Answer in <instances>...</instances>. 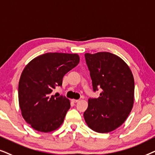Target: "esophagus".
Returning a JSON list of instances; mask_svg holds the SVG:
<instances>
[{"label":"esophagus","mask_w":155,"mask_h":155,"mask_svg":"<svg viewBox=\"0 0 155 155\" xmlns=\"http://www.w3.org/2000/svg\"><path fill=\"white\" fill-rule=\"evenodd\" d=\"M79 100H78V99H71V101L74 102V103H77L79 102Z\"/></svg>","instance_id":"obj_1"}]
</instances>
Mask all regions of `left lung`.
I'll use <instances>...</instances> for the list:
<instances>
[{
  "label": "left lung",
  "instance_id": "8db88e82",
  "mask_svg": "<svg viewBox=\"0 0 155 155\" xmlns=\"http://www.w3.org/2000/svg\"><path fill=\"white\" fill-rule=\"evenodd\" d=\"M94 91L101 88L98 98L88 99L84 117L88 126L106 133L120 126L131 112L135 82L128 66L112 53L85 54Z\"/></svg>",
  "mask_w": 155,
  "mask_h": 155
}]
</instances>
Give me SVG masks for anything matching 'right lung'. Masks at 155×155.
Segmentation results:
<instances>
[{"label":"right lung","instance_id":"obj_1","mask_svg":"<svg viewBox=\"0 0 155 155\" xmlns=\"http://www.w3.org/2000/svg\"><path fill=\"white\" fill-rule=\"evenodd\" d=\"M79 62L76 54L49 52L33 59L25 67L18 85L22 115L35 130L49 133L60 127L70 108L65 96L51 94L61 86L64 76Z\"/></svg>","mask_w":155,"mask_h":155}]
</instances>
